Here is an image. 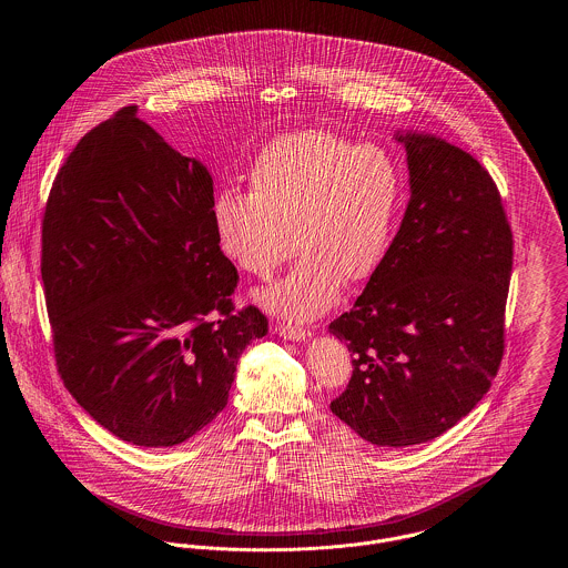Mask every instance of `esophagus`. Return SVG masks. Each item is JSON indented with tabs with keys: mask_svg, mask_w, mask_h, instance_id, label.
Wrapping results in <instances>:
<instances>
[{
	"mask_svg": "<svg viewBox=\"0 0 568 568\" xmlns=\"http://www.w3.org/2000/svg\"><path fill=\"white\" fill-rule=\"evenodd\" d=\"M278 336L285 338V341H306L311 336V332L306 327H300V325L283 324L276 327Z\"/></svg>",
	"mask_w": 568,
	"mask_h": 568,
	"instance_id": "obj_1",
	"label": "esophagus"
}]
</instances>
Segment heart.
Here are the masks:
<instances>
[{
  "mask_svg": "<svg viewBox=\"0 0 568 568\" xmlns=\"http://www.w3.org/2000/svg\"><path fill=\"white\" fill-rule=\"evenodd\" d=\"M400 195L403 176L387 151L306 130L262 149L248 193L216 195L213 225L223 253L260 278H271L297 248L302 260L262 304L311 322L338 300L343 283L353 287L377 272Z\"/></svg>",
  "mask_w": 568,
  "mask_h": 568,
  "instance_id": "obj_1",
  "label": "heart"
}]
</instances>
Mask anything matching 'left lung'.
I'll return each instance as SVG.
<instances>
[{"mask_svg": "<svg viewBox=\"0 0 568 568\" xmlns=\"http://www.w3.org/2000/svg\"><path fill=\"white\" fill-rule=\"evenodd\" d=\"M410 200L398 234L329 334L353 353L332 413L378 447L447 433L486 396L505 352L514 234L489 172L430 134H396Z\"/></svg>", "mask_w": 568, "mask_h": 568, "instance_id": "1", "label": "left lung"}]
</instances>
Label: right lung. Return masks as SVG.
Masks as SVG:
<instances>
[{
    "label": "right lung",
    "mask_w": 568,
    "mask_h": 568,
    "mask_svg": "<svg viewBox=\"0 0 568 568\" xmlns=\"http://www.w3.org/2000/svg\"><path fill=\"white\" fill-rule=\"evenodd\" d=\"M135 110L82 135L57 172L42 281L68 392L121 440L172 447L225 408L268 320L234 311L239 272L216 241L206 165Z\"/></svg>",
    "instance_id": "obj_1"
}]
</instances>
